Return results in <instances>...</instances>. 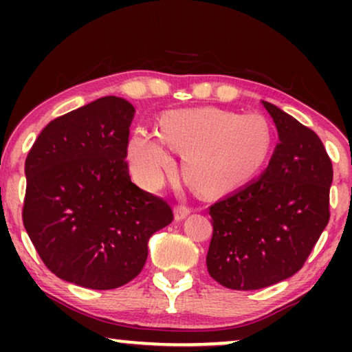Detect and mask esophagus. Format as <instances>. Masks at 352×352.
<instances>
[{"label":"esophagus","instance_id":"1","mask_svg":"<svg viewBox=\"0 0 352 352\" xmlns=\"http://www.w3.org/2000/svg\"><path fill=\"white\" fill-rule=\"evenodd\" d=\"M189 213H190V210L187 208V206H184V205H177L176 208H175V221L186 219L187 216H189Z\"/></svg>","mask_w":352,"mask_h":352}]
</instances>
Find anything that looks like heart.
Returning a JSON list of instances; mask_svg holds the SVG:
<instances>
[{"label": "heart", "mask_w": 352, "mask_h": 352, "mask_svg": "<svg viewBox=\"0 0 352 352\" xmlns=\"http://www.w3.org/2000/svg\"><path fill=\"white\" fill-rule=\"evenodd\" d=\"M160 133L138 131L126 158L144 189H157L175 166L170 146L184 151V171L197 189L213 194L239 184L267 162L272 133L261 115H239L214 107L176 109L163 113Z\"/></svg>", "instance_id": "1"}]
</instances>
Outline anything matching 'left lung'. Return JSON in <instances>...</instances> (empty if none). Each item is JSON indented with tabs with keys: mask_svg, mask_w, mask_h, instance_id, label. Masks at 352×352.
I'll use <instances>...</instances> for the list:
<instances>
[{
	"mask_svg": "<svg viewBox=\"0 0 352 352\" xmlns=\"http://www.w3.org/2000/svg\"><path fill=\"white\" fill-rule=\"evenodd\" d=\"M278 144L266 171L210 206L206 267L232 290H258L302 267L330 219L333 168L319 136L271 102Z\"/></svg>",
	"mask_w": 352,
	"mask_h": 352,
	"instance_id": "obj_1",
	"label": "left lung"
}]
</instances>
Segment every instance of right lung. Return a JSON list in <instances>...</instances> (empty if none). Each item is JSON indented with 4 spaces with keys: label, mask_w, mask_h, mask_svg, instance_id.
Wrapping results in <instances>:
<instances>
[{
    "label": "right lung",
    "mask_w": 352,
    "mask_h": 352,
    "mask_svg": "<svg viewBox=\"0 0 352 352\" xmlns=\"http://www.w3.org/2000/svg\"><path fill=\"white\" fill-rule=\"evenodd\" d=\"M134 112L105 96L47 123L28 152L23 226L62 280L93 290L124 285L142 271L152 234L173 221L170 205L129 177Z\"/></svg>",
    "instance_id": "1"
}]
</instances>
